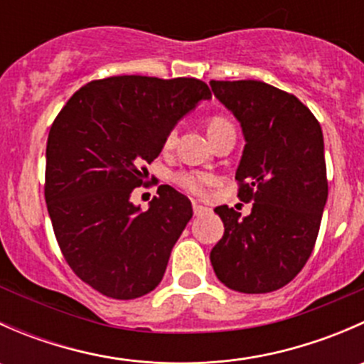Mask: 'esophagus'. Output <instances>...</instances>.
I'll use <instances>...</instances> for the list:
<instances>
[{"label": "esophagus", "mask_w": 364, "mask_h": 364, "mask_svg": "<svg viewBox=\"0 0 364 364\" xmlns=\"http://www.w3.org/2000/svg\"><path fill=\"white\" fill-rule=\"evenodd\" d=\"M208 211H209V209L205 208V205H200V204L193 203V215H196V216H203Z\"/></svg>", "instance_id": "1"}]
</instances>
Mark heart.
<instances>
[{"mask_svg": "<svg viewBox=\"0 0 364 364\" xmlns=\"http://www.w3.org/2000/svg\"><path fill=\"white\" fill-rule=\"evenodd\" d=\"M223 130H236V128H234V123L229 119V117L223 116V114H215V116L209 119V124H208L209 137H213V135L220 134V132ZM174 144H176V130L172 128V130H168L167 135H165L164 146L165 149H171ZM172 181H174L176 186L185 190L186 193H192V196H203L205 192V186L211 183V178L197 171H179L172 176Z\"/></svg>", "mask_w": 364, "mask_h": 364, "instance_id": "1", "label": "heart"}]
</instances>
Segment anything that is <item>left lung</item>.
<instances>
[{
  "mask_svg": "<svg viewBox=\"0 0 364 364\" xmlns=\"http://www.w3.org/2000/svg\"><path fill=\"white\" fill-rule=\"evenodd\" d=\"M209 84L243 128L237 197L253 203L245 218L229 205L215 209L225 232L209 259L218 280L232 291H278L303 269L321 229L328 200L322 128L294 95L271 84Z\"/></svg>",
  "mask_w": 364,
  "mask_h": 364,
  "instance_id": "8db88e82",
  "label": "left lung"
}]
</instances>
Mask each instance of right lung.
<instances>
[{
	"instance_id": "right-lung-1",
	"label": "right lung",
	"mask_w": 364,
	"mask_h": 364,
	"mask_svg": "<svg viewBox=\"0 0 364 364\" xmlns=\"http://www.w3.org/2000/svg\"><path fill=\"white\" fill-rule=\"evenodd\" d=\"M208 98V84L193 77L114 75L75 91L54 119L47 211L68 266L100 294L135 299L164 278L192 204L161 185L142 213L130 193L146 185V164L160 155L167 132Z\"/></svg>"
}]
</instances>
